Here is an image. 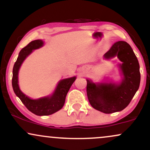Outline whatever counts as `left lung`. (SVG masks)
<instances>
[{
  "instance_id": "1",
  "label": "left lung",
  "mask_w": 150,
  "mask_h": 150,
  "mask_svg": "<svg viewBox=\"0 0 150 150\" xmlns=\"http://www.w3.org/2000/svg\"><path fill=\"white\" fill-rule=\"evenodd\" d=\"M116 56L122 62L120 68L123 79L120 84H94L87 80V94L91 106L105 113L124 109L140 87V65L130 46L122 41L115 43L104 57L110 58Z\"/></svg>"
}]
</instances>
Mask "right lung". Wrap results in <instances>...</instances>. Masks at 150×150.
<instances>
[{"label": "right lung", "instance_id": "obj_1", "mask_svg": "<svg viewBox=\"0 0 150 150\" xmlns=\"http://www.w3.org/2000/svg\"><path fill=\"white\" fill-rule=\"evenodd\" d=\"M43 44L44 42L42 40H34L29 43L20 51L18 59L13 66L12 78V85L15 94L20 98L29 111L37 116H48L61 109L65 104L67 94L76 79V77H73L60 81L51 97H46L39 99H31L20 91L18 86V71L20 65L26 57L32 52V50L42 47Z\"/></svg>", "mask_w": 150, "mask_h": 150}]
</instances>
